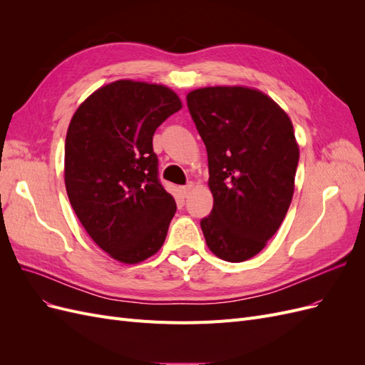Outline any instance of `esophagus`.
<instances>
[{"label":"esophagus","mask_w":365,"mask_h":365,"mask_svg":"<svg viewBox=\"0 0 365 365\" xmlns=\"http://www.w3.org/2000/svg\"><path fill=\"white\" fill-rule=\"evenodd\" d=\"M192 189H193V184H192V182H187L185 185L180 187V192H181V195L185 197V196H189V193L192 192Z\"/></svg>","instance_id":"esophagus-1"}]
</instances>
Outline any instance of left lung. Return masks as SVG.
Here are the masks:
<instances>
[{"instance_id": "obj_1", "label": "left lung", "mask_w": 365, "mask_h": 365, "mask_svg": "<svg viewBox=\"0 0 365 365\" xmlns=\"http://www.w3.org/2000/svg\"><path fill=\"white\" fill-rule=\"evenodd\" d=\"M187 108L208 157L207 245L222 260H248L275 235L292 201L300 152L291 120L272 98L244 86L195 90Z\"/></svg>"}]
</instances>
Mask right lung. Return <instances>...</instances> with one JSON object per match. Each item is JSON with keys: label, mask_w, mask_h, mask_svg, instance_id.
<instances>
[{"label": "right lung", "mask_w": 365, "mask_h": 365, "mask_svg": "<svg viewBox=\"0 0 365 365\" xmlns=\"http://www.w3.org/2000/svg\"><path fill=\"white\" fill-rule=\"evenodd\" d=\"M181 101L163 85L118 81L74 113L65 138V187L74 213L113 259L138 263L164 244L176 212L152 138Z\"/></svg>", "instance_id": "right-lung-1"}]
</instances>
